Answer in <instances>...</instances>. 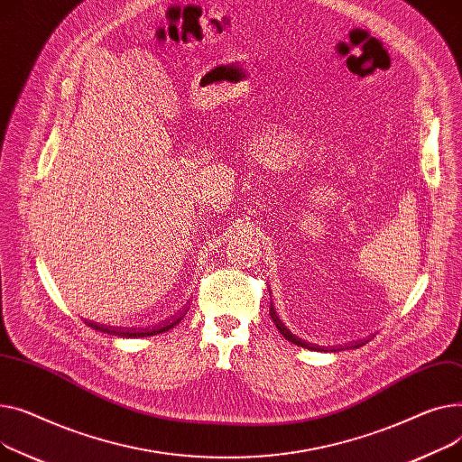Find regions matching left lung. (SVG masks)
Here are the masks:
<instances>
[{"mask_svg": "<svg viewBox=\"0 0 462 462\" xmlns=\"http://www.w3.org/2000/svg\"><path fill=\"white\" fill-rule=\"evenodd\" d=\"M270 317H273V320H274V324H276V328L280 330V334L287 339V341H291V343H294V345H298V346H304V348H310V350H322L319 345H313V343H308V341H302L300 337H296L289 328H285V324L282 322V319L278 317V313H276V310H274V306L270 304ZM364 343H356V345H352V348H358V346H362ZM339 350V348H337ZM336 352V350H334Z\"/></svg>", "mask_w": 462, "mask_h": 462, "instance_id": "left-lung-1", "label": "left lung"}]
</instances>
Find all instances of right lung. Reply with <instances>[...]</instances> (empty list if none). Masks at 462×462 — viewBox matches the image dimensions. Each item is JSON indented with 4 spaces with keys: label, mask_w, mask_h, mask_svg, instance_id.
I'll list each match as a JSON object with an SVG mask.
<instances>
[{
    "label": "right lung",
    "mask_w": 462,
    "mask_h": 462,
    "mask_svg": "<svg viewBox=\"0 0 462 462\" xmlns=\"http://www.w3.org/2000/svg\"><path fill=\"white\" fill-rule=\"evenodd\" d=\"M188 311V310H186ZM186 311H182L180 315H177L175 319H170L166 320L164 324H158L156 328L149 330V328H112V327H102V324H97V322H86L88 327H91L93 330H98L102 334H110V336H117V337H147V336H156V334H162V332H168L171 330L173 327H177V324L184 319Z\"/></svg>",
    "instance_id": "obj_1"
}]
</instances>
